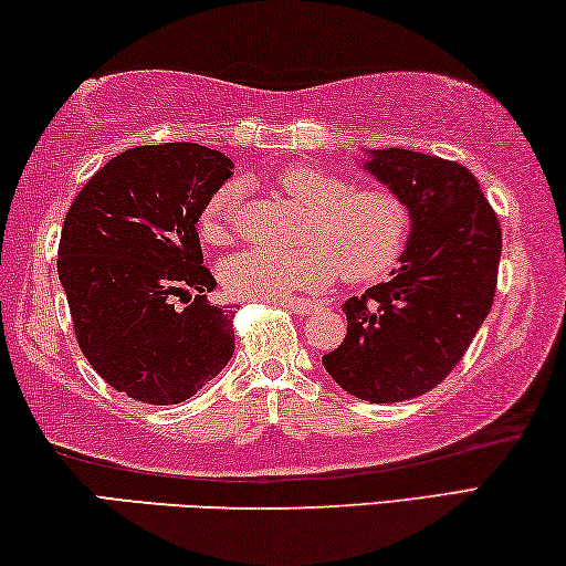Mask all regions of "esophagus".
<instances>
[{"label":"esophagus","instance_id":"esophagus-1","mask_svg":"<svg viewBox=\"0 0 566 566\" xmlns=\"http://www.w3.org/2000/svg\"><path fill=\"white\" fill-rule=\"evenodd\" d=\"M281 305L289 313H295V316H311V313L318 311V305L308 301H283Z\"/></svg>","mask_w":566,"mask_h":566}]
</instances>
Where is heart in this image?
Instances as JSON below:
<instances>
[{"instance_id":"b5f03b06","label":"heart","mask_w":566,"mask_h":566,"mask_svg":"<svg viewBox=\"0 0 566 566\" xmlns=\"http://www.w3.org/2000/svg\"><path fill=\"white\" fill-rule=\"evenodd\" d=\"M277 190L301 206L308 218L298 250H243L220 268L226 289L238 298L283 301L295 293H316L336 277L368 283L401 258L411 235V210L388 188H350L326 170L293 165L277 172ZM240 190L222 185L200 212V235L226 245L235 235Z\"/></svg>"}]
</instances>
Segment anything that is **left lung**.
I'll return each mask as SVG.
<instances>
[{
  "instance_id": "obj_1",
  "label": "left lung",
  "mask_w": 566,
  "mask_h": 566,
  "mask_svg": "<svg viewBox=\"0 0 566 566\" xmlns=\"http://www.w3.org/2000/svg\"><path fill=\"white\" fill-rule=\"evenodd\" d=\"M360 165L406 200L411 235L391 281L344 303L348 333L323 366L364 401H409L451 374L492 311L502 228L464 165L401 147Z\"/></svg>"
}]
</instances>
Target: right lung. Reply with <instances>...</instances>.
Returning <instances> with one entry per match:
<instances>
[{
    "label": "right lung",
    "instance_id": "obj_1",
    "mask_svg": "<svg viewBox=\"0 0 566 566\" xmlns=\"http://www.w3.org/2000/svg\"><path fill=\"white\" fill-rule=\"evenodd\" d=\"M230 175L226 155L196 143L133 147L92 175L64 218L57 273L74 336L135 401H188L233 356V318L206 298L218 283L196 228Z\"/></svg>",
    "mask_w": 566,
    "mask_h": 566
}]
</instances>
